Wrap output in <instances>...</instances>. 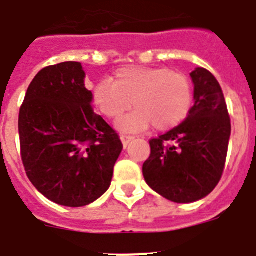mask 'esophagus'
I'll list each match as a JSON object with an SVG mask.
<instances>
[{"label":"esophagus","instance_id":"obj_1","mask_svg":"<svg viewBox=\"0 0 256 256\" xmlns=\"http://www.w3.org/2000/svg\"><path fill=\"white\" fill-rule=\"evenodd\" d=\"M133 140H134V137H132V136H126V134L120 136V140H122V144H123L124 147L128 146V144H130Z\"/></svg>","mask_w":256,"mask_h":256}]
</instances>
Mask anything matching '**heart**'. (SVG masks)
Returning <instances> with one entry per match:
<instances>
[{"label":"heart","instance_id":"obj_1","mask_svg":"<svg viewBox=\"0 0 256 256\" xmlns=\"http://www.w3.org/2000/svg\"><path fill=\"white\" fill-rule=\"evenodd\" d=\"M92 102L120 132H140L151 126L156 130H172L186 119L193 105L190 80L166 67H124L114 81L102 80L94 88Z\"/></svg>","mask_w":256,"mask_h":256}]
</instances>
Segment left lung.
I'll return each mask as SVG.
<instances>
[{
  "label": "left lung",
  "mask_w": 256,
  "mask_h": 256,
  "mask_svg": "<svg viewBox=\"0 0 256 256\" xmlns=\"http://www.w3.org/2000/svg\"><path fill=\"white\" fill-rule=\"evenodd\" d=\"M194 105L180 126L150 140L144 176L152 190L175 203L207 196L221 180L231 136L224 96L206 68L190 74Z\"/></svg>",
  "instance_id": "obj_1"
}]
</instances>
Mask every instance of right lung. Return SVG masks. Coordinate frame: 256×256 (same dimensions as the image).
Instances as JSON below:
<instances>
[{
    "label": "right lung",
    "mask_w": 256,
    "mask_h": 256,
    "mask_svg": "<svg viewBox=\"0 0 256 256\" xmlns=\"http://www.w3.org/2000/svg\"><path fill=\"white\" fill-rule=\"evenodd\" d=\"M80 62L42 70L18 114L21 158L39 193L64 207H84L109 189L123 150L119 136L91 106Z\"/></svg>",
    "instance_id": "obj_1"
}]
</instances>
